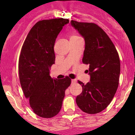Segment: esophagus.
<instances>
[{
  "mask_svg": "<svg viewBox=\"0 0 135 135\" xmlns=\"http://www.w3.org/2000/svg\"><path fill=\"white\" fill-rule=\"evenodd\" d=\"M76 81H77V80H76V79H73V80H71L72 84H75Z\"/></svg>",
  "mask_w": 135,
  "mask_h": 135,
  "instance_id": "esophagus-1",
  "label": "esophagus"
}]
</instances>
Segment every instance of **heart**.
<instances>
[{"label":"heart","mask_w":135,"mask_h":135,"mask_svg":"<svg viewBox=\"0 0 135 135\" xmlns=\"http://www.w3.org/2000/svg\"><path fill=\"white\" fill-rule=\"evenodd\" d=\"M78 37H79V36H77V35H73L71 36H70V40H71V39L77 38H78Z\"/></svg>","instance_id":"heart-1"}]
</instances>
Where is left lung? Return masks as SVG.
<instances>
[{
	"instance_id": "left-lung-1",
	"label": "left lung",
	"mask_w": 135,
	"mask_h": 135,
	"mask_svg": "<svg viewBox=\"0 0 135 135\" xmlns=\"http://www.w3.org/2000/svg\"><path fill=\"white\" fill-rule=\"evenodd\" d=\"M70 23L85 40L82 61L89 65L90 76L86 84L78 81L83 91L76 97V104L84 112L97 114L109 105L118 89L119 55L107 33L97 25L73 20Z\"/></svg>"
}]
</instances>
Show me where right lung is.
<instances>
[{
    "label": "right lung",
    "mask_w": 135,
    "mask_h": 135,
    "mask_svg": "<svg viewBox=\"0 0 135 135\" xmlns=\"http://www.w3.org/2000/svg\"><path fill=\"white\" fill-rule=\"evenodd\" d=\"M67 19L42 20L28 32L19 59V75L21 88L34 112L50 118L61 110L65 90L70 85L68 76L57 80L50 75L55 63L54 45Z\"/></svg>",
    "instance_id": "1"
}]
</instances>
